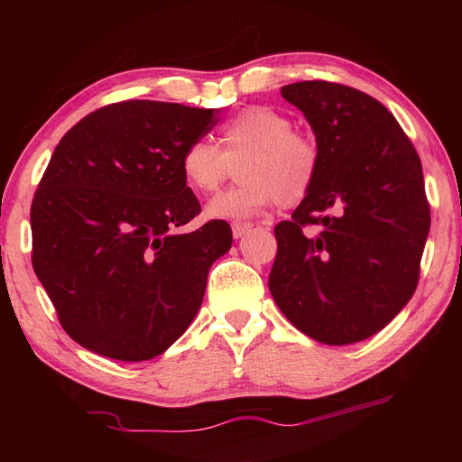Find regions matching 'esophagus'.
<instances>
[{
    "instance_id": "1",
    "label": "esophagus",
    "mask_w": 462,
    "mask_h": 462,
    "mask_svg": "<svg viewBox=\"0 0 462 462\" xmlns=\"http://www.w3.org/2000/svg\"><path fill=\"white\" fill-rule=\"evenodd\" d=\"M250 228H253V224H248V222H234V224H232L234 238H242Z\"/></svg>"
}]
</instances>
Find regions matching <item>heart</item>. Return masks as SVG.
I'll list each match as a JSON object with an SVG mask.
<instances>
[{
    "instance_id": "heart-1",
    "label": "heart",
    "mask_w": 462,
    "mask_h": 462,
    "mask_svg": "<svg viewBox=\"0 0 462 462\" xmlns=\"http://www.w3.org/2000/svg\"><path fill=\"white\" fill-rule=\"evenodd\" d=\"M238 167L240 185L208 203L216 220H246L271 203L295 206L311 191L319 167L316 140L293 130L285 114L250 106L220 126V146L195 138L181 152V175L198 193H212Z\"/></svg>"
}]
</instances>
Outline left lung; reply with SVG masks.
I'll use <instances>...</instances> for the list:
<instances>
[{"mask_svg":"<svg viewBox=\"0 0 462 462\" xmlns=\"http://www.w3.org/2000/svg\"><path fill=\"white\" fill-rule=\"evenodd\" d=\"M319 148L316 183L275 226L271 295L297 330L342 346L377 334L411 300L430 232L416 148L387 107L330 81L281 89ZM318 225L316 235L302 230Z\"/></svg>","mask_w":462,"mask_h":462,"instance_id":"obj_1","label":"left lung"}]
</instances>
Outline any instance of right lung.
Here are the masks:
<instances>
[{
    "label": "right lung",
    "instance_id": "1",
    "mask_svg": "<svg viewBox=\"0 0 462 462\" xmlns=\"http://www.w3.org/2000/svg\"><path fill=\"white\" fill-rule=\"evenodd\" d=\"M216 114L120 101L85 116L54 148L30 209L32 267L60 326L91 353L148 361L199 311L232 230L212 220L175 232L201 212L179 161Z\"/></svg>",
    "mask_w": 462,
    "mask_h": 462
}]
</instances>
